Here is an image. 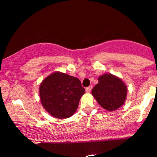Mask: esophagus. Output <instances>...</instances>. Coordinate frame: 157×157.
Listing matches in <instances>:
<instances>
[{
	"label": "esophagus",
	"mask_w": 157,
	"mask_h": 157,
	"mask_svg": "<svg viewBox=\"0 0 157 157\" xmlns=\"http://www.w3.org/2000/svg\"><path fill=\"white\" fill-rule=\"evenodd\" d=\"M91 89H92V86H89V87H87L86 89V91L87 93H90L91 91Z\"/></svg>",
	"instance_id": "1"
}]
</instances>
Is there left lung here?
<instances>
[{
  "mask_svg": "<svg viewBox=\"0 0 157 157\" xmlns=\"http://www.w3.org/2000/svg\"><path fill=\"white\" fill-rule=\"evenodd\" d=\"M98 83L93 88L92 95L98 104L107 111H115L124 104L127 87L121 78L111 74L98 77Z\"/></svg>",
  "mask_w": 157,
  "mask_h": 157,
  "instance_id": "8db88e82",
  "label": "left lung"
}]
</instances>
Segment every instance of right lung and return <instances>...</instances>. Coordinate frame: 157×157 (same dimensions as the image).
Masks as SVG:
<instances>
[{"instance_id":"1","label":"right lung","mask_w":157,"mask_h":157,"mask_svg":"<svg viewBox=\"0 0 157 157\" xmlns=\"http://www.w3.org/2000/svg\"><path fill=\"white\" fill-rule=\"evenodd\" d=\"M84 93L78 78L59 71L44 78L39 87L42 106L51 116L59 119L71 117Z\"/></svg>"}]
</instances>
